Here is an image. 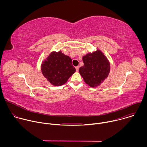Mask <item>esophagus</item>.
Wrapping results in <instances>:
<instances>
[{
  "instance_id": "esophagus-1",
  "label": "esophagus",
  "mask_w": 147,
  "mask_h": 147,
  "mask_svg": "<svg viewBox=\"0 0 147 147\" xmlns=\"http://www.w3.org/2000/svg\"><path fill=\"white\" fill-rule=\"evenodd\" d=\"M76 71H78V70H79V66H77V67H76Z\"/></svg>"
}]
</instances>
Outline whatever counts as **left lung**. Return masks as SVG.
<instances>
[{
  "mask_svg": "<svg viewBox=\"0 0 147 147\" xmlns=\"http://www.w3.org/2000/svg\"><path fill=\"white\" fill-rule=\"evenodd\" d=\"M84 66L79 72L88 86L95 87L105 80L110 71V63L108 59L100 51L88 53L82 57Z\"/></svg>",
  "mask_w": 147,
  "mask_h": 147,
  "instance_id": "left-lung-1",
  "label": "left lung"
}]
</instances>
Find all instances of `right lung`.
<instances>
[{
    "label": "right lung",
    "mask_w": 147,
    "mask_h": 147,
    "mask_svg": "<svg viewBox=\"0 0 147 147\" xmlns=\"http://www.w3.org/2000/svg\"><path fill=\"white\" fill-rule=\"evenodd\" d=\"M71 61L70 57L61 52H52L42 64V73L52 85L61 86L76 71Z\"/></svg>",
    "instance_id": "1"
}]
</instances>
